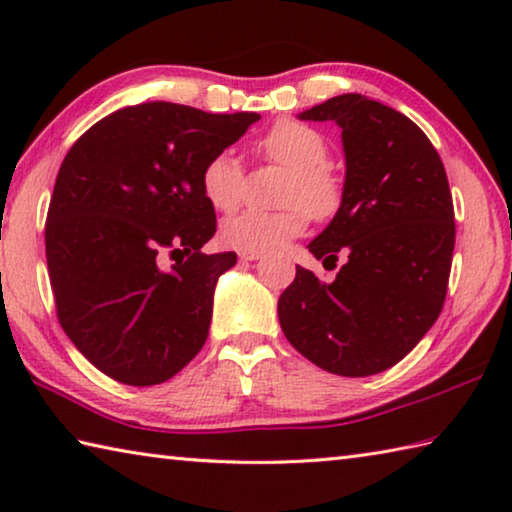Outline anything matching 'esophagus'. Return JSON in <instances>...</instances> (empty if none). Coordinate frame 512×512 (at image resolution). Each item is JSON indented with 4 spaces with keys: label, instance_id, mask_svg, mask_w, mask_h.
<instances>
[{
    "label": "esophagus",
    "instance_id": "esophagus-1",
    "mask_svg": "<svg viewBox=\"0 0 512 512\" xmlns=\"http://www.w3.org/2000/svg\"><path fill=\"white\" fill-rule=\"evenodd\" d=\"M239 259H241V262H257V259H262V255H259V253H239Z\"/></svg>",
    "mask_w": 512,
    "mask_h": 512
}]
</instances>
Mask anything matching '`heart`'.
Here are the masks:
<instances>
[{
  "mask_svg": "<svg viewBox=\"0 0 512 512\" xmlns=\"http://www.w3.org/2000/svg\"><path fill=\"white\" fill-rule=\"evenodd\" d=\"M259 151L268 160L291 169L287 203H300L280 212L246 210L223 223L221 237L241 253H271L300 237L307 228V214L329 219L341 205V183L325 167L327 142L316 128L282 119L259 140ZM203 196L214 210L232 212L244 196V164L235 151L212 155L201 173Z\"/></svg>",
  "mask_w": 512,
  "mask_h": 512,
  "instance_id": "obj_1",
  "label": "heart"
}]
</instances>
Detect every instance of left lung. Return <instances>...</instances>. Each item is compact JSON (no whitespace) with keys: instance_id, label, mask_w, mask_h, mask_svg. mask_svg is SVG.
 <instances>
[{"instance_id":"obj_1","label":"left lung","mask_w":512,"mask_h":512,"mask_svg":"<svg viewBox=\"0 0 512 512\" xmlns=\"http://www.w3.org/2000/svg\"><path fill=\"white\" fill-rule=\"evenodd\" d=\"M298 119L341 128V205L307 248L323 264L339 255L345 264L334 282L296 266L277 316L318 368L377 375L402 361L443 309L456 239L443 160L409 117L363 94H339Z\"/></svg>"}]
</instances>
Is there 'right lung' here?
<instances>
[{
	"label": "right lung",
	"instance_id": "right-lung-1",
	"mask_svg": "<svg viewBox=\"0 0 512 512\" xmlns=\"http://www.w3.org/2000/svg\"><path fill=\"white\" fill-rule=\"evenodd\" d=\"M257 119L137 103L65 155L45 228L49 280L69 341L108 377L162 384L201 352L216 282L237 264L201 253L216 232L201 173ZM162 252L184 259L162 269Z\"/></svg>",
	"mask_w": 512,
	"mask_h": 512
}]
</instances>
